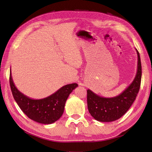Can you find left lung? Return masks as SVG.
<instances>
[{
    "instance_id": "obj_1",
    "label": "left lung",
    "mask_w": 152,
    "mask_h": 152,
    "mask_svg": "<svg viewBox=\"0 0 152 152\" xmlns=\"http://www.w3.org/2000/svg\"><path fill=\"white\" fill-rule=\"evenodd\" d=\"M136 50V49H135ZM137 53V73L132 84L117 96L104 98L87 90V104L92 117L98 121L111 122L125 115L135 100L140 91L141 79V64L140 53Z\"/></svg>"
}]
</instances>
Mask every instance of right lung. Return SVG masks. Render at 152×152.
I'll list each match as a JSON object with an SVG mask.
<instances>
[{"mask_svg": "<svg viewBox=\"0 0 152 152\" xmlns=\"http://www.w3.org/2000/svg\"><path fill=\"white\" fill-rule=\"evenodd\" d=\"M10 86L14 99L29 119L42 124H51L62 115L64 107L69 95L78 84H66L54 93L44 99H33L20 92L15 86L10 71Z\"/></svg>", "mask_w": 152, "mask_h": 152, "instance_id": "add662e5", "label": "right lung"}]
</instances>
